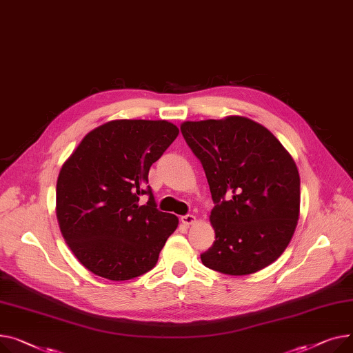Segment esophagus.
<instances>
[{
	"instance_id": "obj_1",
	"label": "esophagus",
	"mask_w": 353,
	"mask_h": 353,
	"mask_svg": "<svg viewBox=\"0 0 353 353\" xmlns=\"http://www.w3.org/2000/svg\"><path fill=\"white\" fill-rule=\"evenodd\" d=\"M195 221H196V218H195L194 215H191V214L181 216V222H182L183 225H192Z\"/></svg>"
}]
</instances>
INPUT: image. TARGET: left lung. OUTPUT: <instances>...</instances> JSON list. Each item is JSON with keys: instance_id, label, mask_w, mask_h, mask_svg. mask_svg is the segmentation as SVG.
I'll return each instance as SVG.
<instances>
[{"instance_id": "obj_1", "label": "left lung", "mask_w": 353, "mask_h": 353, "mask_svg": "<svg viewBox=\"0 0 353 353\" xmlns=\"http://www.w3.org/2000/svg\"><path fill=\"white\" fill-rule=\"evenodd\" d=\"M181 132L210 183L215 241L202 263L250 275L275 262L299 219L296 163L276 137L245 117L186 121Z\"/></svg>"}]
</instances>
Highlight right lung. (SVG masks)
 <instances>
[{
    "instance_id": "obj_1",
    "label": "right lung",
    "mask_w": 353,
    "mask_h": 353,
    "mask_svg": "<svg viewBox=\"0 0 353 353\" xmlns=\"http://www.w3.org/2000/svg\"><path fill=\"white\" fill-rule=\"evenodd\" d=\"M168 121L115 119L88 132L57 181V219L77 259L92 274L128 281L155 266L178 218L161 212L151 165L178 137ZM147 193L149 202L139 205Z\"/></svg>"
}]
</instances>
